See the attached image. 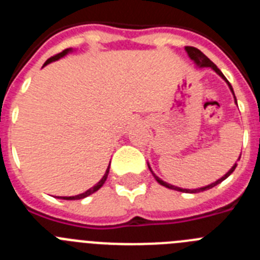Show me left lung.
I'll list each match as a JSON object with an SVG mask.
<instances>
[{"label":"left lung","instance_id":"obj_1","mask_svg":"<svg viewBox=\"0 0 260 260\" xmlns=\"http://www.w3.org/2000/svg\"><path fill=\"white\" fill-rule=\"evenodd\" d=\"M185 50H186V52H187V56L190 57V59H191V61H194V63H195V65H197V66H198V68H211L213 71H215L216 74L220 75V77H221L222 79H224L225 82H226V84H228L229 88H231L232 93H233V95H234L233 88H232L231 83H229L228 80H226V78H225L224 74H222L221 71H220V69L217 68V66H216L215 63H213V62L211 61V59L208 58L207 56H206V54H203V53H202L201 50L197 49V48H194V47H186ZM234 103L237 104V99H236V96H234ZM240 157H241V155H240ZM240 157H238V160H240ZM236 167H237V162H236V164H234L233 167H232L231 169H229V171L226 172V173H225L224 176L221 177V178H219V180L215 181V182L210 183V185L203 186V187H199V189H182V187H178V186H174V185H171V183H167V182H165V181H162L161 178H158V177L156 176V174L152 172V169H151L150 164H148V169H150L151 173H152L153 177H155V180L157 181V182L160 183V185L165 186V187H168V189L176 190V191H181V192H201V191H204V190L212 189L213 186L219 185L220 182H222V181H224V180H226V178H228V177L231 176L232 173H233L234 169H236Z\"/></svg>","mask_w":260,"mask_h":260}]
</instances>
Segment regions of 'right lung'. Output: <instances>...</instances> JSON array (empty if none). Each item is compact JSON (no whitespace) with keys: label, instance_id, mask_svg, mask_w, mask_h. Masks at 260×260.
<instances>
[{"label":"right lung","instance_id":"obj_1","mask_svg":"<svg viewBox=\"0 0 260 260\" xmlns=\"http://www.w3.org/2000/svg\"><path fill=\"white\" fill-rule=\"evenodd\" d=\"M70 52H73V49H71V48H69V49H65V50H63V52L58 53V54H56V56L52 57V58L47 59V61H45V63H44V66H47L48 63H50V62L57 61V59L62 58V57H65L66 54H68V53H70ZM44 66H43V68H44ZM109 167H110V162H109ZM109 167L107 168V171H105V174H104V176H103L102 180L99 181V182L96 183V185L93 186V187H91V189H88V190H87V191L82 192V194L74 195V197H58V198H59V199H65V201H78V199H83V198H86V197H88V195L93 194V192L98 191V190L100 189V187H102L103 185H104L105 181H107L108 174H109Z\"/></svg>","mask_w":260,"mask_h":260}]
</instances>
